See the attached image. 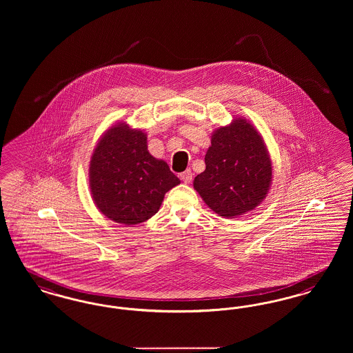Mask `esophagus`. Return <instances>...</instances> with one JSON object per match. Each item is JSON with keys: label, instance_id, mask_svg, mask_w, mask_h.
<instances>
[{"label": "esophagus", "instance_id": "1", "mask_svg": "<svg viewBox=\"0 0 353 353\" xmlns=\"http://www.w3.org/2000/svg\"><path fill=\"white\" fill-rule=\"evenodd\" d=\"M181 179L185 182V183H190L192 181V172L191 170H185V172L181 174Z\"/></svg>", "mask_w": 353, "mask_h": 353}]
</instances>
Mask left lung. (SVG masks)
Listing matches in <instances>:
<instances>
[{
  "mask_svg": "<svg viewBox=\"0 0 353 353\" xmlns=\"http://www.w3.org/2000/svg\"><path fill=\"white\" fill-rule=\"evenodd\" d=\"M205 170L194 188L219 216L234 219L259 205L272 182V162L263 137L245 118H234L211 135Z\"/></svg>",
  "mask_w": 353,
  "mask_h": 353,
  "instance_id": "left-lung-1",
  "label": "left lung"
}]
</instances>
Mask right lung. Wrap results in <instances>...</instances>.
<instances>
[{
	"mask_svg": "<svg viewBox=\"0 0 353 353\" xmlns=\"http://www.w3.org/2000/svg\"><path fill=\"white\" fill-rule=\"evenodd\" d=\"M89 183L97 208L126 225L146 222L181 181L148 150V135L125 122L105 131L93 151Z\"/></svg>",
	"mask_w": 353,
	"mask_h": 353,
	"instance_id": "obj_1",
	"label": "right lung"
}]
</instances>
